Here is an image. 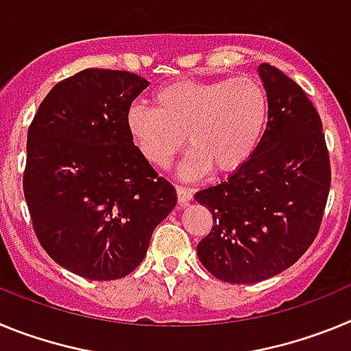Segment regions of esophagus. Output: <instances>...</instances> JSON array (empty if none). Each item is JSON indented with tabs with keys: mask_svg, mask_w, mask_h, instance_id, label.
Segmentation results:
<instances>
[{
	"mask_svg": "<svg viewBox=\"0 0 351 351\" xmlns=\"http://www.w3.org/2000/svg\"><path fill=\"white\" fill-rule=\"evenodd\" d=\"M176 191H178V200L181 206H186V204L191 202V198H193L191 190H188V188H184V186H178V188H176Z\"/></svg>",
	"mask_w": 351,
	"mask_h": 351,
	"instance_id": "1",
	"label": "esophagus"
}]
</instances>
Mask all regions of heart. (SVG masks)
<instances>
[{
    "mask_svg": "<svg viewBox=\"0 0 351 351\" xmlns=\"http://www.w3.org/2000/svg\"><path fill=\"white\" fill-rule=\"evenodd\" d=\"M269 98L250 75L178 80L158 89L153 108L133 105L126 128L142 156L167 169L184 145L179 176L195 181L214 169L232 173L253 156L267 128Z\"/></svg>",
    "mask_w": 351,
    "mask_h": 351,
    "instance_id": "1",
    "label": "heart"
}]
</instances>
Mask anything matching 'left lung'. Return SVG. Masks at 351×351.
<instances>
[{
	"instance_id": "left-lung-1",
	"label": "left lung",
	"mask_w": 351,
	"mask_h": 351,
	"mask_svg": "<svg viewBox=\"0 0 351 351\" xmlns=\"http://www.w3.org/2000/svg\"><path fill=\"white\" fill-rule=\"evenodd\" d=\"M267 128L253 156L195 200L213 213L197 255L218 280L251 285L297 262L320 230L330 161L315 105L299 84L262 63Z\"/></svg>"
}]
</instances>
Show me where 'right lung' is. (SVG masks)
<instances>
[{
  "label": "right lung",
  "instance_id": "right-lung-1",
  "mask_svg": "<svg viewBox=\"0 0 351 351\" xmlns=\"http://www.w3.org/2000/svg\"><path fill=\"white\" fill-rule=\"evenodd\" d=\"M147 86L130 71L88 68L56 84L27 130L23 186L35 234L56 263L86 280L135 271L178 204L126 128Z\"/></svg>",
  "mask_w": 351,
  "mask_h": 351
}]
</instances>
